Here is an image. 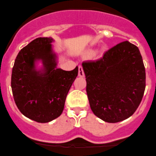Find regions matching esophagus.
<instances>
[{"mask_svg":"<svg viewBox=\"0 0 156 156\" xmlns=\"http://www.w3.org/2000/svg\"><path fill=\"white\" fill-rule=\"evenodd\" d=\"M79 76H81V77H84V70H83V68L82 66H79Z\"/></svg>","mask_w":156,"mask_h":156,"instance_id":"obj_1","label":"esophagus"}]
</instances>
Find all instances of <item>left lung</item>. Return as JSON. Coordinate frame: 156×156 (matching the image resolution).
Returning a JSON list of instances; mask_svg holds the SVG:
<instances>
[{
    "mask_svg": "<svg viewBox=\"0 0 156 156\" xmlns=\"http://www.w3.org/2000/svg\"><path fill=\"white\" fill-rule=\"evenodd\" d=\"M87 94L93 113L115 123L133 115L145 89V69L138 48L123 41L101 58L82 62Z\"/></svg>",
    "mask_w": 156,
    "mask_h": 156,
    "instance_id": "1",
    "label": "left lung"
}]
</instances>
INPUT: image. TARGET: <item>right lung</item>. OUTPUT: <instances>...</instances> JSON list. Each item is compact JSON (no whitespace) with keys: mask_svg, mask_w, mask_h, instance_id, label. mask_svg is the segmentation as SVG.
<instances>
[{"mask_svg":"<svg viewBox=\"0 0 156 156\" xmlns=\"http://www.w3.org/2000/svg\"><path fill=\"white\" fill-rule=\"evenodd\" d=\"M53 38L40 37L18 54L11 75L15 103L22 114L36 122L45 123L57 118L63 112L66 98L78 75V67L72 71L56 68ZM41 60L43 67L37 69Z\"/></svg>","mask_w":156,"mask_h":156,"instance_id":"right-lung-1","label":"right lung"}]
</instances>
